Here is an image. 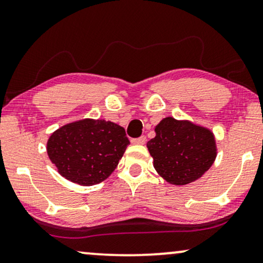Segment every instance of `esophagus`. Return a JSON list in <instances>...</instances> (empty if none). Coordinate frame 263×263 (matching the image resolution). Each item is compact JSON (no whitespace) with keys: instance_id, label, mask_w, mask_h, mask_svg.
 <instances>
[{"instance_id":"esophagus-1","label":"esophagus","mask_w":263,"mask_h":263,"mask_svg":"<svg viewBox=\"0 0 263 263\" xmlns=\"http://www.w3.org/2000/svg\"><path fill=\"white\" fill-rule=\"evenodd\" d=\"M132 142L134 145H144L145 142H146V136H140V138H138V139H133L132 140Z\"/></svg>"}]
</instances>
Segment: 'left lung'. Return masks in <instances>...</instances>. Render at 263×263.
<instances>
[{"label":"left lung","instance_id":"obj_1","mask_svg":"<svg viewBox=\"0 0 263 263\" xmlns=\"http://www.w3.org/2000/svg\"><path fill=\"white\" fill-rule=\"evenodd\" d=\"M147 142L156 172L166 182L183 186L202 177L217 155L214 133L193 122L163 118Z\"/></svg>","mask_w":263,"mask_h":263}]
</instances>
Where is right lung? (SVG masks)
Instances as JSON below:
<instances>
[{
	"label": "right lung",
	"instance_id": "obj_1",
	"mask_svg": "<svg viewBox=\"0 0 263 263\" xmlns=\"http://www.w3.org/2000/svg\"><path fill=\"white\" fill-rule=\"evenodd\" d=\"M129 144L121 125L84 118L57 129L47 141V153L65 179L93 186L114 173Z\"/></svg>",
	"mask_w": 263,
	"mask_h": 263
}]
</instances>
